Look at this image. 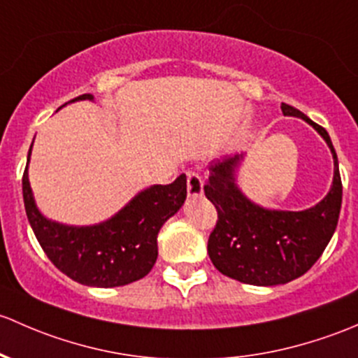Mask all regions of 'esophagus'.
<instances>
[{"mask_svg": "<svg viewBox=\"0 0 358 358\" xmlns=\"http://www.w3.org/2000/svg\"><path fill=\"white\" fill-rule=\"evenodd\" d=\"M203 194V179L194 172L187 174V196L198 198Z\"/></svg>", "mask_w": 358, "mask_h": 358, "instance_id": "34e87169", "label": "esophagus"}]
</instances>
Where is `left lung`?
<instances>
[{
  "label": "left lung",
  "instance_id": "left-lung-1",
  "mask_svg": "<svg viewBox=\"0 0 358 358\" xmlns=\"http://www.w3.org/2000/svg\"><path fill=\"white\" fill-rule=\"evenodd\" d=\"M281 110L286 117H300L310 124L327 143L334 160L333 184L310 208L271 210L253 203L236 182L243 153L210 165L203 189L219 220L208 238V257L217 271L245 285H286L303 275L326 250L340 217L343 186L329 134L291 105L282 103Z\"/></svg>",
  "mask_w": 358,
  "mask_h": 358
}]
</instances>
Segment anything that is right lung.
I'll list each match as a JSON object with an SVG mask.
<instances>
[{
    "label": "right lung",
    "instance_id": "obj_1",
    "mask_svg": "<svg viewBox=\"0 0 358 358\" xmlns=\"http://www.w3.org/2000/svg\"><path fill=\"white\" fill-rule=\"evenodd\" d=\"M79 99L93 101L94 96L80 94L70 101ZM31 150L22 178L25 213L55 267L73 281L93 288H115L145 278L157 262V236L162 226L186 200V176H179L172 184H155L139 191L124 208L103 222L67 226L46 219L36 205L29 182Z\"/></svg>",
    "mask_w": 358,
    "mask_h": 358
}]
</instances>
